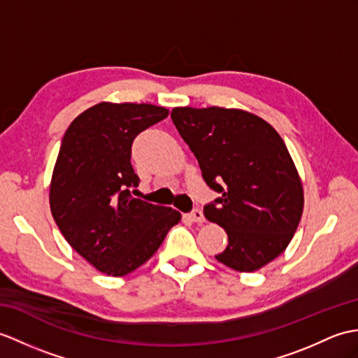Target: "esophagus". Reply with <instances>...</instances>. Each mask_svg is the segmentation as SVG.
<instances>
[{
  "instance_id": "obj_1",
  "label": "esophagus",
  "mask_w": 358,
  "mask_h": 358,
  "mask_svg": "<svg viewBox=\"0 0 358 358\" xmlns=\"http://www.w3.org/2000/svg\"><path fill=\"white\" fill-rule=\"evenodd\" d=\"M189 218L192 220L194 222H198V224H201V222H204L206 220H204V215H203V212L199 210V209H194L192 212L189 213Z\"/></svg>"
}]
</instances>
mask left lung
Listing matches in <instances>:
<instances>
[{
  "instance_id": "8db88e82",
  "label": "left lung",
  "mask_w": 358,
  "mask_h": 358,
  "mask_svg": "<svg viewBox=\"0 0 358 358\" xmlns=\"http://www.w3.org/2000/svg\"><path fill=\"white\" fill-rule=\"evenodd\" d=\"M171 117L220 196L204 217L227 231L217 259L236 271L259 270L285 250L303 210V189L284 140L243 110L173 108Z\"/></svg>"
}]
</instances>
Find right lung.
I'll list each match as a JSON object with an SVG mask.
<instances>
[{
	"label": "right lung",
	"instance_id": "add662e5",
	"mask_svg": "<svg viewBox=\"0 0 358 358\" xmlns=\"http://www.w3.org/2000/svg\"><path fill=\"white\" fill-rule=\"evenodd\" d=\"M163 106L102 102L65 131L50 185V209L74 250L108 276H124L151 257L180 212L134 198L131 146L168 117Z\"/></svg>",
	"mask_w": 358,
	"mask_h": 358
}]
</instances>
